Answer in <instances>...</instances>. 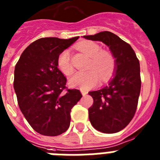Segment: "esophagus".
Here are the masks:
<instances>
[{
	"mask_svg": "<svg viewBox=\"0 0 160 160\" xmlns=\"http://www.w3.org/2000/svg\"><path fill=\"white\" fill-rule=\"evenodd\" d=\"M80 92H81V93H82L83 96H85V95H86L87 93H88V92H87V91L84 90V89H81V90H80Z\"/></svg>",
	"mask_w": 160,
	"mask_h": 160,
	"instance_id": "34e87169",
	"label": "esophagus"
}]
</instances>
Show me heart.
Wrapping results in <instances>:
<instances>
[{
    "label": "heart",
    "mask_w": 160,
    "mask_h": 160,
    "mask_svg": "<svg viewBox=\"0 0 160 160\" xmlns=\"http://www.w3.org/2000/svg\"><path fill=\"white\" fill-rule=\"evenodd\" d=\"M79 50L91 58L88 66L90 71L86 72H76L69 79L72 87L88 89L96 86L100 80H108L115 68V59L111 53L101 51V47L92 41H84L78 46ZM58 67L65 75H70L73 71L71 63L69 50L62 51L58 58Z\"/></svg>",
    "instance_id": "heart-1"
}]
</instances>
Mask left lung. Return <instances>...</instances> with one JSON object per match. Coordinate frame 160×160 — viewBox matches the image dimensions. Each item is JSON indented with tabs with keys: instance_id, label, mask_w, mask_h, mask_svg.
Segmentation results:
<instances>
[{
	"instance_id": "left-lung-1",
	"label": "left lung",
	"mask_w": 160,
	"mask_h": 160,
	"mask_svg": "<svg viewBox=\"0 0 160 160\" xmlns=\"http://www.w3.org/2000/svg\"><path fill=\"white\" fill-rule=\"evenodd\" d=\"M109 47L115 58L113 77L98 90L88 92L93 104L88 109L92 126L99 132L114 133L128 125L133 118L141 91L140 63L128 43L111 32L84 36Z\"/></svg>"
}]
</instances>
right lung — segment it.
<instances>
[{"instance_id": "1", "label": "right lung", "mask_w": 160, "mask_h": 160, "mask_svg": "<svg viewBox=\"0 0 160 160\" xmlns=\"http://www.w3.org/2000/svg\"><path fill=\"white\" fill-rule=\"evenodd\" d=\"M41 38L25 49L14 68V88L19 108L32 128L41 135L58 136L68 129L72 108L81 98L78 89H67L58 58L77 41Z\"/></svg>"}]
</instances>
